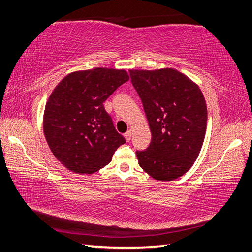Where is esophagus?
<instances>
[{
    "mask_svg": "<svg viewBox=\"0 0 252 252\" xmlns=\"http://www.w3.org/2000/svg\"><path fill=\"white\" fill-rule=\"evenodd\" d=\"M124 137H125V139H126V141H130V139H131V131L130 130H128L125 135H124Z\"/></svg>",
    "mask_w": 252,
    "mask_h": 252,
    "instance_id": "1",
    "label": "esophagus"
}]
</instances>
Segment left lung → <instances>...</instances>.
Listing matches in <instances>:
<instances>
[{"instance_id": "left-lung-1", "label": "left lung", "mask_w": 252, "mask_h": 252, "mask_svg": "<svg viewBox=\"0 0 252 252\" xmlns=\"http://www.w3.org/2000/svg\"><path fill=\"white\" fill-rule=\"evenodd\" d=\"M152 133L150 145L137 151L141 168L159 181L183 176L202 149L207 105L199 87L173 69L130 70Z\"/></svg>"}]
</instances>
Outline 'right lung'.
I'll return each instance as SVG.
<instances>
[{
    "mask_svg": "<svg viewBox=\"0 0 252 252\" xmlns=\"http://www.w3.org/2000/svg\"><path fill=\"white\" fill-rule=\"evenodd\" d=\"M128 80L125 70L76 71L61 80L50 94L44 111V135L65 168L87 175L96 172L126 142L103 102Z\"/></svg>",
    "mask_w": 252,
    "mask_h": 252,
    "instance_id": "obj_1",
    "label": "right lung"
}]
</instances>
